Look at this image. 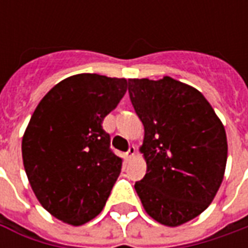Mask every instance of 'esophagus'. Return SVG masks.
<instances>
[{
  "mask_svg": "<svg viewBox=\"0 0 248 248\" xmlns=\"http://www.w3.org/2000/svg\"><path fill=\"white\" fill-rule=\"evenodd\" d=\"M135 151H137V149H135V146H130L129 150H127V153H126V155H127V158H133V156L135 155Z\"/></svg>",
  "mask_w": 248,
  "mask_h": 248,
  "instance_id": "obj_1",
  "label": "esophagus"
}]
</instances>
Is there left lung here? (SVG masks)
I'll return each instance as SVG.
<instances>
[{
	"instance_id": "8db88e82",
	"label": "left lung",
	"mask_w": 248,
	"mask_h": 248,
	"mask_svg": "<svg viewBox=\"0 0 248 248\" xmlns=\"http://www.w3.org/2000/svg\"><path fill=\"white\" fill-rule=\"evenodd\" d=\"M129 95L145 127L147 171L135 191L156 222L186 223L208 207L223 181V124L202 93L171 77L129 79Z\"/></svg>"
}]
</instances>
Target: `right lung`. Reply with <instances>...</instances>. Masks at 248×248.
Wrapping results in <instances>:
<instances>
[{
  "label": "right lung",
  "instance_id": "1",
  "mask_svg": "<svg viewBox=\"0 0 248 248\" xmlns=\"http://www.w3.org/2000/svg\"><path fill=\"white\" fill-rule=\"evenodd\" d=\"M127 90L124 78L77 74L45 97L22 138L29 183L46 211L81 226L102 211L122 169L102 122Z\"/></svg>",
  "mask_w": 248,
  "mask_h": 248
}]
</instances>
